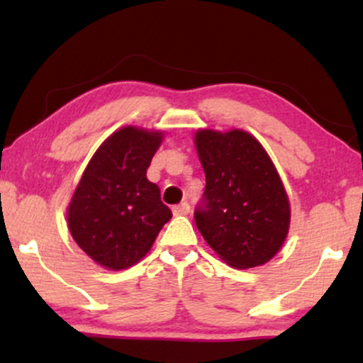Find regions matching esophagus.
Here are the masks:
<instances>
[{
	"label": "esophagus",
	"instance_id": "obj_1",
	"mask_svg": "<svg viewBox=\"0 0 363 363\" xmlns=\"http://www.w3.org/2000/svg\"><path fill=\"white\" fill-rule=\"evenodd\" d=\"M172 211H174V215H189L191 206H189V203H181V205L174 206Z\"/></svg>",
	"mask_w": 363,
	"mask_h": 363
}]
</instances>
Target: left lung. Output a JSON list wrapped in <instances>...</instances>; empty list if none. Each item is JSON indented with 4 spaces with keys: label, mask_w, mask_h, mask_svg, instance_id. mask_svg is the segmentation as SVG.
<instances>
[{
    "label": "left lung",
    "mask_w": 363,
    "mask_h": 363,
    "mask_svg": "<svg viewBox=\"0 0 363 363\" xmlns=\"http://www.w3.org/2000/svg\"><path fill=\"white\" fill-rule=\"evenodd\" d=\"M194 143L206 176L196 227L227 264H264L280 251L290 227L289 196L272 158L242 129H199Z\"/></svg>",
    "instance_id": "1"
}]
</instances>
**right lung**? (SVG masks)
Instances as JSON below:
<instances>
[{
  "label": "right lung",
  "instance_id": "add662e5",
  "mask_svg": "<svg viewBox=\"0 0 363 363\" xmlns=\"http://www.w3.org/2000/svg\"><path fill=\"white\" fill-rule=\"evenodd\" d=\"M160 131L121 128L99 147L68 206L74 242L97 264L126 269L147 256L172 218L160 189L147 179Z\"/></svg>",
  "mask_w": 363,
  "mask_h": 363
}]
</instances>
